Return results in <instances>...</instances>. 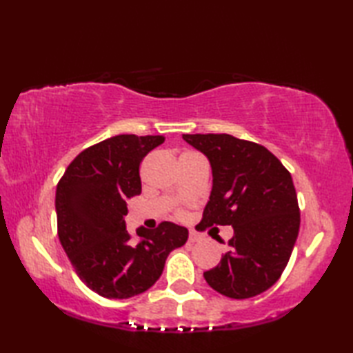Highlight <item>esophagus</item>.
I'll return each mask as SVG.
<instances>
[{
	"label": "esophagus",
	"instance_id": "1",
	"mask_svg": "<svg viewBox=\"0 0 353 353\" xmlns=\"http://www.w3.org/2000/svg\"><path fill=\"white\" fill-rule=\"evenodd\" d=\"M200 235L197 234V232H194V230H190V238H188V241L190 243H199L200 241Z\"/></svg>",
	"mask_w": 353,
	"mask_h": 353
}]
</instances>
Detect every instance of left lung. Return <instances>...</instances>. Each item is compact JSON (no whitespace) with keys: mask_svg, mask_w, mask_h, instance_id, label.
I'll return each instance as SVG.
<instances>
[{"mask_svg":"<svg viewBox=\"0 0 353 353\" xmlns=\"http://www.w3.org/2000/svg\"><path fill=\"white\" fill-rule=\"evenodd\" d=\"M182 138L208 157L212 170L211 196L199 226L234 228L229 252L203 273L205 279L230 299L258 296L279 279L299 235L301 212L291 174L254 142L226 133Z\"/></svg>","mask_w":353,"mask_h":353,"instance_id":"obj_1","label":"left lung"}]
</instances>
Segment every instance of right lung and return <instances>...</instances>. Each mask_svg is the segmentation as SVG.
Masks as SVG:
<instances>
[{
    "instance_id": "right-lung-1",
    "label": "right lung",
    "mask_w": 353,
    "mask_h": 353,
    "mask_svg": "<svg viewBox=\"0 0 353 353\" xmlns=\"http://www.w3.org/2000/svg\"><path fill=\"white\" fill-rule=\"evenodd\" d=\"M162 137L118 134L83 150L56 190L57 234L76 273L106 299H129L153 287L168 254L188 239V229L163 221L138 228L133 243L125 229V201L141 194L139 163Z\"/></svg>"
}]
</instances>
